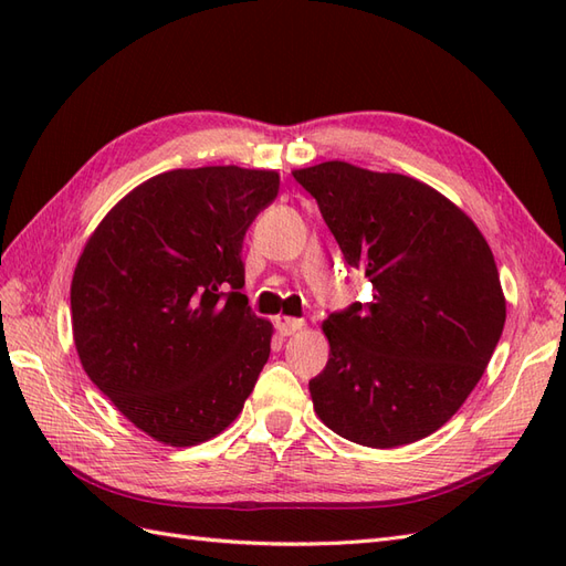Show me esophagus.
Masks as SVG:
<instances>
[{
	"label": "esophagus",
	"mask_w": 566,
	"mask_h": 566,
	"mask_svg": "<svg viewBox=\"0 0 566 566\" xmlns=\"http://www.w3.org/2000/svg\"><path fill=\"white\" fill-rule=\"evenodd\" d=\"M273 323H276V328H279L281 335H293V333L304 328L302 318H293V316H285V314H279L276 318H273Z\"/></svg>",
	"instance_id": "1"
}]
</instances>
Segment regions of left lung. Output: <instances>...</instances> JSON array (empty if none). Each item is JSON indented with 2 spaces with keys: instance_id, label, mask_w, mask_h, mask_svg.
Instances as JSON below:
<instances>
[{
  "instance_id": "1",
  "label": "left lung",
  "mask_w": 566,
  "mask_h": 566,
  "mask_svg": "<svg viewBox=\"0 0 566 566\" xmlns=\"http://www.w3.org/2000/svg\"><path fill=\"white\" fill-rule=\"evenodd\" d=\"M373 302L323 321L331 358L310 382L339 437L397 449L447 424L482 380L505 325L493 252L455 202L413 177L345 160L295 169Z\"/></svg>"
}]
</instances>
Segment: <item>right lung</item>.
Segmentation results:
<instances>
[{
    "instance_id": "1",
    "label": "right lung",
    "mask_w": 566,
    "mask_h": 566,
    "mask_svg": "<svg viewBox=\"0 0 566 566\" xmlns=\"http://www.w3.org/2000/svg\"><path fill=\"white\" fill-rule=\"evenodd\" d=\"M276 169H169L119 200L84 243L71 283L73 339L90 380L167 447L221 434L271 352L241 260L276 198Z\"/></svg>"
}]
</instances>
